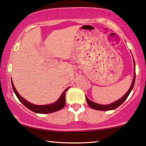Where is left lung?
<instances>
[{"instance_id": "1", "label": "left lung", "mask_w": 146, "mask_h": 146, "mask_svg": "<svg viewBox=\"0 0 146 146\" xmlns=\"http://www.w3.org/2000/svg\"><path fill=\"white\" fill-rule=\"evenodd\" d=\"M133 60H134V59H133ZM134 65H135V60H134ZM134 73H134V78H133V80H132L131 86L130 87V88H129V90H128V92H127V93H125V94L123 95V96L122 97L121 99H119V100H117V101H116V102H113V103L110 104H109V105H101V104H96V103H95V102L90 101L89 99H88L86 96V102H87V103H88V106H89L90 108H93V109H95V110H110L115 109V108H117V107L119 106L120 105H121L123 103V102H124L125 100L127 99V98H128V97L129 94H130V92H131V90H132V88H133L134 85H135V75H136V73H135V71H134Z\"/></svg>"}]
</instances>
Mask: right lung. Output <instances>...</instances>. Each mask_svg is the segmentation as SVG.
Returning <instances> with one entry per match:
<instances>
[{
  "mask_svg": "<svg viewBox=\"0 0 146 146\" xmlns=\"http://www.w3.org/2000/svg\"><path fill=\"white\" fill-rule=\"evenodd\" d=\"M11 86H12V88L13 90H14V92L15 93V94H16V97H17L18 100H19V101L21 102L25 106H26L28 109L34 112V113L41 114H48L54 113V112L58 111V110L62 109L65 105V102H66V99H65V97H66V92L67 91L68 88H69V87H68L67 88H66V89L64 90L63 93H62L61 96L60 97L59 99H58V101L55 102V103L52 104L39 106L31 104L30 102H27V100H25V99L22 98L21 95L18 94L17 90L15 88L12 81H11Z\"/></svg>",
  "mask_w": 146,
  "mask_h": 146,
  "instance_id": "add662e5",
  "label": "right lung"
}]
</instances>
